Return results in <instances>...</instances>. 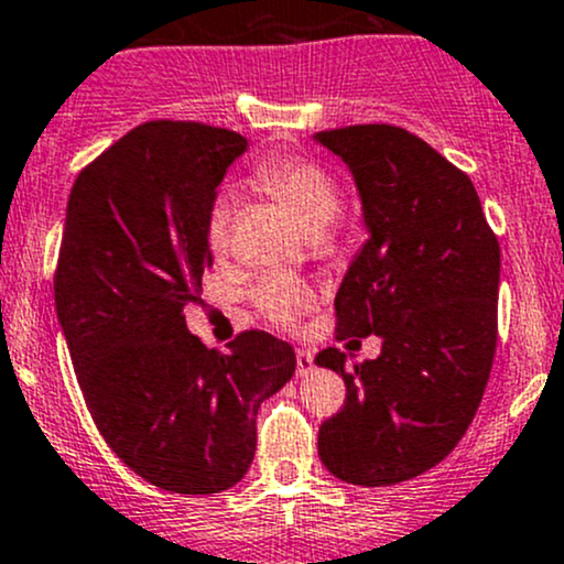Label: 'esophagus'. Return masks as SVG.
Instances as JSON below:
<instances>
[{"label":"esophagus","mask_w":564,"mask_h":564,"mask_svg":"<svg viewBox=\"0 0 564 564\" xmlns=\"http://www.w3.org/2000/svg\"><path fill=\"white\" fill-rule=\"evenodd\" d=\"M316 370V361H313L311 351H297V376L305 378Z\"/></svg>","instance_id":"esophagus-1"}]
</instances>
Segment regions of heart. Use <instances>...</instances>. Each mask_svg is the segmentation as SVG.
<instances>
[{"instance_id": "b5f03b06", "label": "heart", "mask_w": 564, "mask_h": 564, "mask_svg": "<svg viewBox=\"0 0 564 564\" xmlns=\"http://www.w3.org/2000/svg\"><path fill=\"white\" fill-rule=\"evenodd\" d=\"M259 183L292 210L297 224L307 235H318L329 227L340 213V186L322 164L311 162V159H278V162H267L259 170ZM237 210V194L224 192L213 199L210 210H207L205 235L207 246L213 251H224L232 232ZM257 305L259 311L270 318L272 324L289 327L294 318L311 307L313 292L307 283L297 278H267L257 289Z\"/></svg>"}]
</instances>
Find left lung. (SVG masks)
I'll return each instance as SVG.
<instances>
[{"instance_id": "left-lung-1", "label": "left lung", "mask_w": 564, "mask_h": 564, "mask_svg": "<svg viewBox=\"0 0 564 564\" xmlns=\"http://www.w3.org/2000/svg\"><path fill=\"white\" fill-rule=\"evenodd\" d=\"M313 140L351 173L367 232L337 289V337H381L354 372L337 348L316 357L346 383L318 456L340 481L391 486L446 459L481 405L500 246L470 177L416 134L361 123Z\"/></svg>"}]
</instances>
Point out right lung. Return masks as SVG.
<instances>
[{"mask_svg": "<svg viewBox=\"0 0 564 564\" xmlns=\"http://www.w3.org/2000/svg\"><path fill=\"white\" fill-rule=\"evenodd\" d=\"M248 140L151 121L75 181L56 267V313L78 383L118 459L159 489L216 495L248 473L257 413L297 357L251 329L229 354L186 327L213 267L205 221Z\"/></svg>", "mask_w": 564, "mask_h": 564, "instance_id": "add662e5", "label": "right lung"}]
</instances>
